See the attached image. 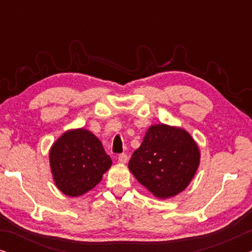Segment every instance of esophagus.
Here are the masks:
<instances>
[{"label": "esophagus", "instance_id": "34e87169", "mask_svg": "<svg viewBox=\"0 0 252 252\" xmlns=\"http://www.w3.org/2000/svg\"><path fill=\"white\" fill-rule=\"evenodd\" d=\"M127 160H128V157H127V155L126 154H122V155H119V157H118V161L120 164H125V163H127Z\"/></svg>", "mask_w": 252, "mask_h": 252}]
</instances>
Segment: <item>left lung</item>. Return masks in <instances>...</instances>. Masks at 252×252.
Segmentation results:
<instances>
[{"label": "left lung", "mask_w": 252, "mask_h": 252, "mask_svg": "<svg viewBox=\"0 0 252 252\" xmlns=\"http://www.w3.org/2000/svg\"><path fill=\"white\" fill-rule=\"evenodd\" d=\"M201 151L187 130L166 124L151 125L134 151L128 168L159 199L184 191L199 166Z\"/></svg>", "instance_id": "obj_1"}]
</instances>
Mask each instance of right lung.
<instances>
[{
    "label": "right lung",
    "mask_w": 252,
    "mask_h": 252,
    "mask_svg": "<svg viewBox=\"0 0 252 252\" xmlns=\"http://www.w3.org/2000/svg\"><path fill=\"white\" fill-rule=\"evenodd\" d=\"M49 163L56 187L64 195L78 197L101 182L112 160L91 130L75 128L66 130L55 141Z\"/></svg>",
    "instance_id": "1"
}]
</instances>
